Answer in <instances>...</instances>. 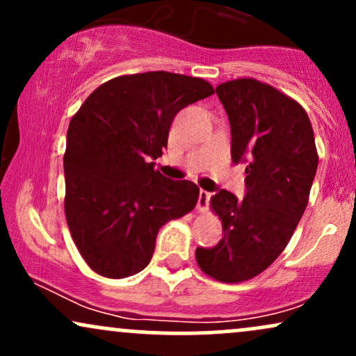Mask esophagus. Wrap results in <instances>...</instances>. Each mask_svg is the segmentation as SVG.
Wrapping results in <instances>:
<instances>
[{
  "label": "esophagus",
  "mask_w": 356,
  "mask_h": 356,
  "mask_svg": "<svg viewBox=\"0 0 356 356\" xmlns=\"http://www.w3.org/2000/svg\"><path fill=\"white\" fill-rule=\"evenodd\" d=\"M209 201H211V192L201 191L199 192V201H197V211L206 212L209 209Z\"/></svg>",
  "instance_id": "34e87169"
}]
</instances>
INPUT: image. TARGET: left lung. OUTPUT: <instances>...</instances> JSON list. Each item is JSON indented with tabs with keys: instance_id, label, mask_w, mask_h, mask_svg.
Wrapping results in <instances>:
<instances>
[{
	"instance_id": "8db88e82",
	"label": "left lung",
	"mask_w": 356,
	"mask_h": 356,
	"mask_svg": "<svg viewBox=\"0 0 356 356\" xmlns=\"http://www.w3.org/2000/svg\"><path fill=\"white\" fill-rule=\"evenodd\" d=\"M231 124V157L246 162V195L220 189L211 209L222 220L218 246L195 249L199 268L222 283H241L271 266L308 206L318 169L305 108L271 85L238 79L216 87Z\"/></svg>"
}]
</instances>
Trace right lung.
Here are the masks:
<instances>
[{"instance_id": "obj_1", "label": "right lung", "mask_w": 356, "mask_h": 356, "mask_svg": "<svg viewBox=\"0 0 356 356\" xmlns=\"http://www.w3.org/2000/svg\"><path fill=\"white\" fill-rule=\"evenodd\" d=\"M214 93L169 72L122 75L93 90L67 132L65 216L85 263L122 280L150 263L157 232L195 207L199 187L155 169L179 110Z\"/></svg>"}]
</instances>
